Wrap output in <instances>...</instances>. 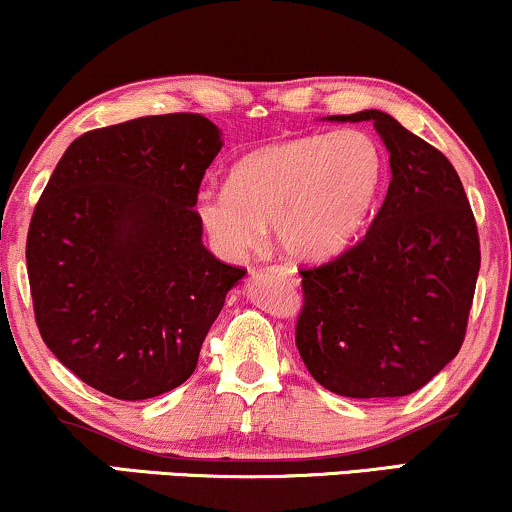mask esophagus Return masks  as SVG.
<instances>
[{
	"instance_id": "esophagus-1",
	"label": "esophagus",
	"mask_w": 512,
	"mask_h": 512,
	"mask_svg": "<svg viewBox=\"0 0 512 512\" xmlns=\"http://www.w3.org/2000/svg\"><path fill=\"white\" fill-rule=\"evenodd\" d=\"M276 271V274H281L283 278H288L290 283H300V278H297V271L290 269V267H271Z\"/></svg>"
}]
</instances>
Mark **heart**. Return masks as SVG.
Segmentation results:
<instances>
[{
	"mask_svg": "<svg viewBox=\"0 0 512 512\" xmlns=\"http://www.w3.org/2000/svg\"><path fill=\"white\" fill-rule=\"evenodd\" d=\"M383 179L385 158L371 134H304L245 153L229 186L200 193L196 212L226 255L255 250L271 224L288 257L316 262L357 238Z\"/></svg>",
	"mask_w": 512,
	"mask_h": 512,
	"instance_id": "1",
	"label": "heart"
}]
</instances>
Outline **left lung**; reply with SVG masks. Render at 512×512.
I'll return each mask as SVG.
<instances>
[{
  "mask_svg": "<svg viewBox=\"0 0 512 512\" xmlns=\"http://www.w3.org/2000/svg\"><path fill=\"white\" fill-rule=\"evenodd\" d=\"M373 122L390 153V186L364 241L304 269L295 342L316 383L340 397H404L456 357L477 274L480 238L454 165L390 113Z\"/></svg>",
  "mask_w": 512,
  "mask_h": 512,
  "instance_id": "8db88e82",
  "label": "left lung"
}]
</instances>
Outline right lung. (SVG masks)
I'll return each mask as SVG.
<instances>
[{"label":"right lung","mask_w":512,"mask_h":512,"mask_svg":"<svg viewBox=\"0 0 512 512\" xmlns=\"http://www.w3.org/2000/svg\"><path fill=\"white\" fill-rule=\"evenodd\" d=\"M222 129L196 113L148 115L66 148L28 231L42 340L94 390L139 401L196 371L243 269L203 245L196 208Z\"/></svg>","instance_id":"1"}]
</instances>
